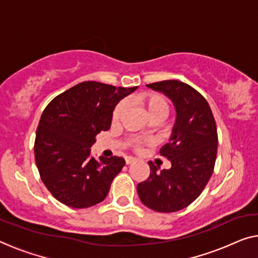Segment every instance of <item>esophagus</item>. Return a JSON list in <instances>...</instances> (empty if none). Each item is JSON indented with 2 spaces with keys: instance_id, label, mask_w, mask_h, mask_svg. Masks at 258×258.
Instances as JSON below:
<instances>
[{
  "instance_id": "1",
  "label": "esophagus",
  "mask_w": 258,
  "mask_h": 258,
  "mask_svg": "<svg viewBox=\"0 0 258 258\" xmlns=\"http://www.w3.org/2000/svg\"><path fill=\"white\" fill-rule=\"evenodd\" d=\"M134 161H136V159H134V157H132V156H126V157H125V162H126V164L133 163Z\"/></svg>"
}]
</instances>
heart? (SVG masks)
<instances>
[{"label": "heart", "instance_id": "obj_1", "mask_svg": "<svg viewBox=\"0 0 258 258\" xmlns=\"http://www.w3.org/2000/svg\"><path fill=\"white\" fill-rule=\"evenodd\" d=\"M136 102L138 105L141 106L142 109L147 112L152 120H162L163 118L167 117V114L169 112V105L166 99H164L162 96L154 94V92H141V94H139L136 97ZM124 112V103H119V104H117L116 107L113 109L112 121L118 122L121 119ZM145 132H147V131H145ZM141 141L137 139L131 141V145L136 148L139 147Z\"/></svg>", "mask_w": 258, "mask_h": 258}]
</instances>
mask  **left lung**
<instances>
[{"label":"left lung","mask_w":258,"mask_h":258,"mask_svg":"<svg viewBox=\"0 0 258 258\" xmlns=\"http://www.w3.org/2000/svg\"><path fill=\"white\" fill-rule=\"evenodd\" d=\"M147 87L163 92L175 105L171 137L160 149L171 168L157 171L149 161L151 174L138 184L137 191L144 205L156 212L171 213L195 202L212 176L218 151L217 126L209 103L189 84L167 80Z\"/></svg>","instance_id":"1"}]
</instances>
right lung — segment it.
Here are the masks:
<instances>
[{
  "label": "right lung",
  "mask_w": 258,
  "mask_h": 258,
  "mask_svg": "<svg viewBox=\"0 0 258 258\" xmlns=\"http://www.w3.org/2000/svg\"><path fill=\"white\" fill-rule=\"evenodd\" d=\"M136 89L86 81L46 106L37 127L34 159L45 186L60 203L87 209L104 201L125 160H96L90 147L98 133L110 128L114 106Z\"/></svg>",
  "instance_id": "right-lung-1"
}]
</instances>
